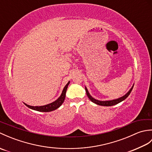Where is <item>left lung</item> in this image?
I'll list each match as a JSON object with an SVG mask.
<instances>
[{"label": "left lung", "instance_id": "obj_1", "mask_svg": "<svg viewBox=\"0 0 152 152\" xmlns=\"http://www.w3.org/2000/svg\"><path fill=\"white\" fill-rule=\"evenodd\" d=\"M133 86L132 87V88H131V89L126 94L124 95L121 96V97L119 98V99H114V100H112V101H98V100H96L95 99L93 98L92 96L90 95V94L89 93V91L87 89V88H86V94L87 95H88V98L91 100V101H92L93 102L95 103V104H98V105H100V106H113V105H115V104H118V103H119L120 102L124 101V100L127 97V96L130 95V93L132 91V89H133Z\"/></svg>", "mask_w": 152, "mask_h": 152}]
</instances>
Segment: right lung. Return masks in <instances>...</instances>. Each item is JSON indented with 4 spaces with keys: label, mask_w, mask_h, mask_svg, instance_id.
I'll use <instances>...</instances> for the list:
<instances>
[{
    "label": "right lung",
    "mask_w": 152,
    "mask_h": 152,
    "mask_svg": "<svg viewBox=\"0 0 152 152\" xmlns=\"http://www.w3.org/2000/svg\"><path fill=\"white\" fill-rule=\"evenodd\" d=\"M70 82L67 83V84L64 86V88L63 90V92L61 93V96L58 98L56 101L50 103V104H48L47 105L44 106H29L27 104H24L26 105L27 107H28L31 109H33L34 110H37L38 112H51L55 110L57 108H58L59 106L63 104V102L64 101V99H65V95H66V89L68 88V86H69Z\"/></svg>",
    "instance_id": "1"
}]
</instances>
